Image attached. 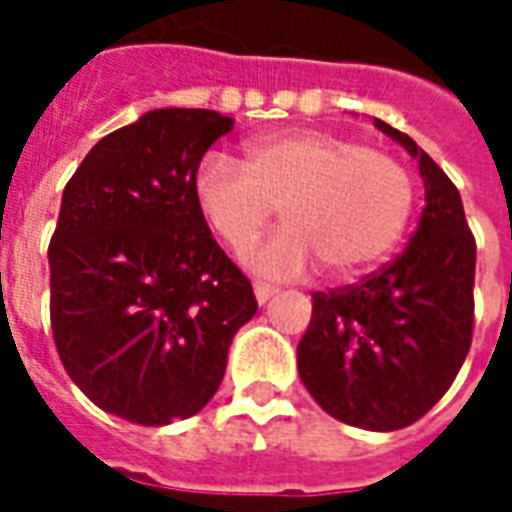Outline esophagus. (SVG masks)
Here are the masks:
<instances>
[{"mask_svg": "<svg viewBox=\"0 0 512 512\" xmlns=\"http://www.w3.org/2000/svg\"><path fill=\"white\" fill-rule=\"evenodd\" d=\"M279 290L274 285H266V282H255V299L257 304H266L268 299H274Z\"/></svg>", "mask_w": 512, "mask_h": 512, "instance_id": "esophagus-1", "label": "esophagus"}]
</instances>
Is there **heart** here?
Returning <instances> with one entry per match:
<instances>
[{
    "label": "heart",
    "instance_id": "obj_1",
    "mask_svg": "<svg viewBox=\"0 0 512 512\" xmlns=\"http://www.w3.org/2000/svg\"><path fill=\"white\" fill-rule=\"evenodd\" d=\"M194 200L213 233L246 255L282 211L290 224L249 257L268 277L315 266L348 277L400 241L414 208V178L400 158L323 131L249 142L241 167L208 153L194 172Z\"/></svg>",
    "mask_w": 512,
    "mask_h": 512
}]
</instances>
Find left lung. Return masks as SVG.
I'll list each match as a JSON object with an SVG mask.
<instances>
[{
	"mask_svg": "<svg viewBox=\"0 0 512 512\" xmlns=\"http://www.w3.org/2000/svg\"><path fill=\"white\" fill-rule=\"evenodd\" d=\"M376 128L419 161L422 219L406 252L381 271L312 293L299 376L345 425L400 430L439 403L469 354L477 244L444 169L408 134L384 120Z\"/></svg>",
	"mask_w": 512,
	"mask_h": 512,
	"instance_id": "obj_1",
	"label": "left lung"
}]
</instances>
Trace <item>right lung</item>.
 Returning a JSON list of instances; mask_svg holds the SVG:
<instances>
[{"label": "right lung", "mask_w": 512, "mask_h": 512, "mask_svg": "<svg viewBox=\"0 0 512 512\" xmlns=\"http://www.w3.org/2000/svg\"><path fill=\"white\" fill-rule=\"evenodd\" d=\"M230 131L233 117L211 109H153L104 136L62 191L54 345L95 406L136 425L194 417L257 312L194 200L205 150Z\"/></svg>", "instance_id": "obj_1"}]
</instances>
